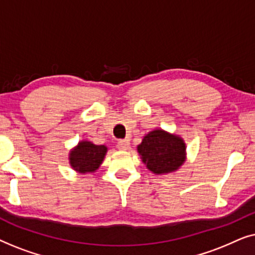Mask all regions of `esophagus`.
<instances>
[{"label":"esophagus","instance_id":"esophagus-1","mask_svg":"<svg viewBox=\"0 0 255 255\" xmlns=\"http://www.w3.org/2000/svg\"><path fill=\"white\" fill-rule=\"evenodd\" d=\"M128 145H130L128 139H121V140H118L117 142V147L122 149V151H127L128 148Z\"/></svg>","mask_w":255,"mask_h":255}]
</instances>
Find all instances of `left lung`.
<instances>
[{"label":"left lung","instance_id":"obj_1","mask_svg":"<svg viewBox=\"0 0 255 255\" xmlns=\"http://www.w3.org/2000/svg\"><path fill=\"white\" fill-rule=\"evenodd\" d=\"M138 152L151 172L165 174L174 172L184 162L186 145L175 134L154 130L145 135Z\"/></svg>","mask_w":255,"mask_h":255}]
</instances>
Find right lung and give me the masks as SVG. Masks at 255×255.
Wrapping results in <instances>:
<instances>
[{
	"mask_svg": "<svg viewBox=\"0 0 255 255\" xmlns=\"http://www.w3.org/2000/svg\"><path fill=\"white\" fill-rule=\"evenodd\" d=\"M107 147L104 145H95L89 141H82L71 152V165L81 173L94 172L102 163Z\"/></svg>",
	"mask_w": 255,
	"mask_h": 255,
	"instance_id": "obj_1",
	"label": "right lung"
}]
</instances>
